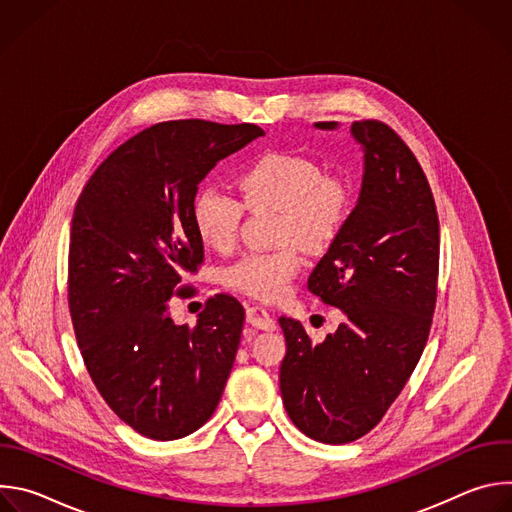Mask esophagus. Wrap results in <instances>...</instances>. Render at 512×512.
<instances>
[{"label":"esophagus","mask_w":512,"mask_h":512,"mask_svg":"<svg viewBox=\"0 0 512 512\" xmlns=\"http://www.w3.org/2000/svg\"><path fill=\"white\" fill-rule=\"evenodd\" d=\"M247 322L259 330H275L273 316L263 306H249L247 308Z\"/></svg>","instance_id":"34e87169"}]
</instances>
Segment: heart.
<instances>
[{
  "instance_id": "heart-1",
  "label": "heart",
  "mask_w": 512,
  "mask_h": 512,
  "mask_svg": "<svg viewBox=\"0 0 512 512\" xmlns=\"http://www.w3.org/2000/svg\"><path fill=\"white\" fill-rule=\"evenodd\" d=\"M241 198L221 186H204L192 206L198 237L227 253L241 235L245 210H277L273 251H255L223 269V283L239 294L273 302L283 298L302 269L296 240L308 251L328 249L342 233L354 202V190L342 172H324L310 156L267 152L239 174Z\"/></svg>"
}]
</instances>
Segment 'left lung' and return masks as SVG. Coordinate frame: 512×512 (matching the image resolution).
Returning <instances> with one entry per match:
<instances>
[{"label":"left lung","instance_id":"obj_1","mask_svg":"<svg viewBox=\"0 0 512 512\" xmlns=\"http://www.w3.org/2000/svg\"><path fill=\"white\" fill-rule=\"evenodd\" d=\"M352 135L364 148L360 198L308 279L346 322L314 344L298 320L279 318L285 411L322 444L358 440L399 397L429 336L440 271V221L417 158L379 119L354 121Z\"/></svg>","mask_w":512,"mask_h":512}]
</instances>
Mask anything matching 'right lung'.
<instances>
[{
	"label": "right lung",
	"mask_w": 512,
	"mask_h": 512,
	"mask_svg": "<svg viewBox=\"0 0 512 512\" xmlns=\"http://www.w3.org/2000/svg\"><path fill=\"white\" fill-rule=\"evenodd\" d=\"M265 131L204 119L156 123L95 170L70 225L68 310L85 367L115 415L150 440L190 435L214 413L241 342L245 310L206 300L196 326L166 314L194 294L204 245L192 221L198 184Z\"/></svg>",
	"instance_id": "1"
}]
</instances>
